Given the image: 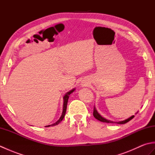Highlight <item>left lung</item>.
<instances>
[{
    "label": "left lung",
    "mask_w": 155,
    "mask_h": 155,
    "mask_svg": "<svg viewBox=\"0 0 155 155\" xmlns=\"http://www.w3.org/2000/svg\"><path fill=\"white\" fill-rule=\"evenodd\" d=\"M93 116L95 118H97V120H100V121H101V122H103V123H113V122L108 120L106 119V118H103V117H101V115L98 113V112L97 111V110L95 109L94 107V110H93ZM134 117V115H133V116H132V117H130V118H128V119H127V120H123V121L118 122V123H118V124H125V123H128V121H130L131 119H133V118Z\"/></svg>",
    "instance_id": "obj_1"
}]
</instances>
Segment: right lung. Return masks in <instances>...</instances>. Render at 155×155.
I'll return each mask as SVG.
<instances>
[{"label":"right lung","instance_id":"right-lung-1","mask_svg":"<svg viewBox=\"0 0 155 155\" xmlns=\"http://www.w3.org/2000/svg\"><path fill=\"white\" fill-rule=\"evenodd\" d=\"M75 89L74 88V89H72V90H71V91H69V92H68V93L66 94L65 95H64V104H63V110H62V115H61V118H59V120H58V121H57L55 123H54V124H51V125H48V126H47V127H50V126H51V127H52V126H55V125H57L58 124H59L61 123V122L62 121V120L63 119V118H64V115H65V113H66V110H67V103H68V98H69V95H70L72 92H73L74 91Z\"/></svg>","mask_w":155,"mask_h":155}]
</instances>
